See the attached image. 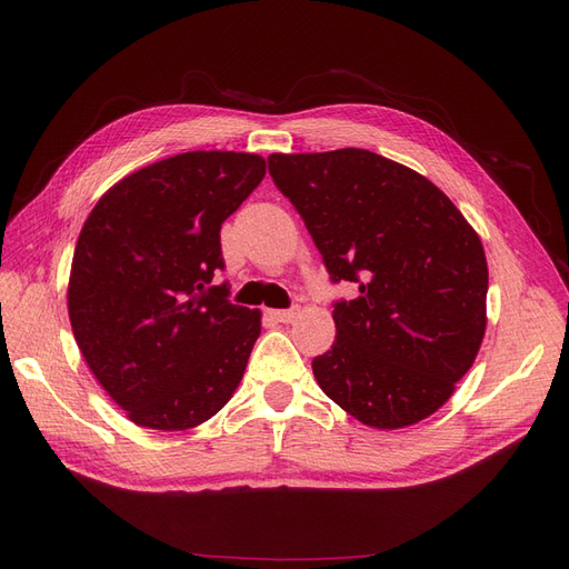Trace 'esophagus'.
Segmentation results:
<instances>
[{
	"label": "esophagus",
	"instance_id": "esophagus-1",
	"mask_svg": "<svg viewBox=\"0 0 569 569\" xmlns=\"http://www.w3.org/2000/svg\"><path fill=\"white\" fill-rule=\"evenodd\" d=\"M270 316L278 322H291L299 316V308H287V311H270Z\"/></svg>",
	"mask_w": 569,
	"mask_h": 569
}]
</instances>
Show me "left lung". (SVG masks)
<instances>
[{
  "instance_id": "8db88e82",
  "label": "left lung",
  "mask_w": 569,
  "mask_h": 569,
  "mask_svg": "<svg viewBox=\"0 0 569 569\" xmlns=\"http://www.w3.org/2000/svg\"><path fill=\"white\" fill-rule=\"evenodd\" d=\"M268 170L311 232L332 282L337 339L313 358L320 389L375 429L451 399L487 330V256L437 184L368 149L270 153Z\"/></svg>"
}]
</instances>
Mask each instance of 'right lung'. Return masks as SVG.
<instances>
[{
    "label": "right lung",
    "mask_w": 569,
    "mask_h": 569,
    "mask_svg": "<svg viewBox=\"0 0 569 569\" xmlns=\"http://www.w3.org/2000/svg\"><path fill=\"white\" fill-rule=\"evenodd\" d=\"M266 159L187 151L116 182L80 230L68 318L84 363L128 418L182 432L242 382L261 311L213 284L220 226L261 184Z\"/></svg>",
    "instance_id": "obj_1"
}]
</instances>
